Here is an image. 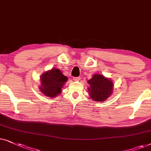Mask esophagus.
<instances>
[{"mask_svg":"<svg viewBox=\"0 0 151 151\" xmlns=\"http://www.w3.org/2000/svg\"><path fill=\"white\" fill-rule=\"evenodd\" d=\"M73 80H74V81H79V80H80V77H74Z\"/></svg>","mask_w":151,"mask_h":151,"instance_id":"34e87169","label":"esophagus"}]
</instances>
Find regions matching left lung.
<instances>
[{
  "label": "left lung",
  "mask_w": 151,
  "mask_h": 151,
  "mask_svg": "<svg viewBox=\"0 0 151 151\" xmlns=\"http://www.w3.org/2000/svg\"><path fill=\"white\" fill-rule=\"evenodd\" d=\"M90 87L88 88L90 98L94 101H106L113 92V82L103 74H95L88 80Z\"/></svg>",
  "instance_id": "1"
}]
</instances>
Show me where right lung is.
I'll return each instance as SVG.
<instances>
[{
  "mask_svg": "<svg viewBox=\"0 0 151 151\" xmlns=\"http://www.w3.org/2000/svg\"><path fill=\"white\" fill-rule=\"evenodd\" d=\"M67 81L68 77L62 73L61 70L54 68L41 74L39 90L47 97H56L61 93L62 88Z\"/></svg>",
  "mask_w": 151,
  "mask_h": 151,
  "instance_id": "obj_1",
  "label": "right lung"
}]
</instances>
